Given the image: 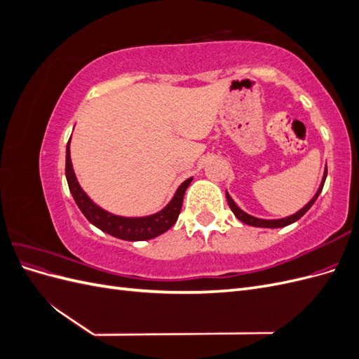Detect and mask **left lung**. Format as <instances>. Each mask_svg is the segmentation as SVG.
Segmentation results:
<instances>
[{"label":"left lung","instance_id":"obj_1","mask_svg":"<svg viewBox=\"0 0 359 359\" xmlns=\"http://www.w3.org/2000/svg\"><path fill=\"white\" fill-rule=\"evenodd\" d=\"M327 173H328V169L325 168L323 178H322V182H320V187H319V190L316 191V194H314V196H313V199H311L306 206H304V208H301L298 212L292 214V215H289V217H285V219H278V220H264V219H257V217H253V215L247 214L245 211H243V210L240 208V206H238V205L233 202V199L229 196V193H227V191H226V199H227V203H229L231 210H232V212L235 214L236 219L240 220V222H243V223H245V224L256 226V227H271V229H274V227H285V226H289V224H292V223H295L297 220H299L301 217L311 208L313 203L316 202L318 196H319L322 189H323L325 180H327Z\"/></svg>","mask_w":359,"mask_h":359}]
</instances>
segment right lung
Masks as SVG:
<instances>
[{
  "mask_svg": "<svg viewBox=\"0 0 359 359\" xmlns=\"http://www.w3.org/2000/svg\"><path fill=\"white\" fill-rule=\"evenodd\" d=\"M66 178H67L69 189L76 205L79 206V210L82 211V214L86 217V219H88V222L93 223L95 227H99L100 231L124 241H147L170 229V227L178 220L184 193H186L187 187L190 186V182L193 180V178H189L184 181L175 191V194H173L170 202L165 206V208L156 214L145 215V217L115 215L112 212H107L106 210L100 208L99 205H95L88 198V194H86L79 186L78 178L74 175L72 158H70V139L66 149Z\"/></svg>",
  "mask_w": 359,
  "mask_h": 359,
  "instance_id": "right-lung-1",
  "label": "right lung"
}]
</instances>
